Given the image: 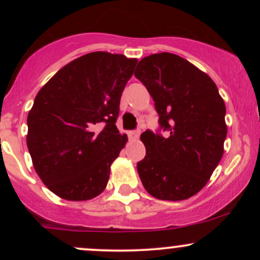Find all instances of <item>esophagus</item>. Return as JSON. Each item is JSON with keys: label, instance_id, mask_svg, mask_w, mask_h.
Wrapping results in <instances>:
<instances>
[{"label": "esophagus", "instance_id": "esophagus-1", "mask_svg": "<svg viewBox=\"0 0 260 260\" xmlns=\"http://www.w3.org/2000/svg\"><path fill=\"white\" fill-rule=\"evenodd\" d=\"M139 131H131V132H128V138L131 140H137L139 138Z\"/></svg>", "mask_w": 260, "mask_h": 260}]
</instances>
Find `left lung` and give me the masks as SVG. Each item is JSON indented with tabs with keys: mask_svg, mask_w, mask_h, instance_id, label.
Returning <instances> with one entry per match:
<instances>
[{
	"mask_svg": "<svg viewBox=\"0 0 260 260\" xmlns=\"http://www.w3.org/2000/svg\"><path fill=\"white\" fill-rule=\"evenodd\" d=\"M155 101L169 136L145 131V157L137 164L147 192L161 201L190 198L210 180L223 154L226 107L213 79L170 52L140 59L134 72Z\"/></svg>",
	"mask_w": 260,
	"mask_h": 260,
	"instance_id": "8db88e82",
	"label": "left lung"
}]
</instances>
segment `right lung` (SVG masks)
<instances>
[{"instance_id":"obj_1","label":"right lung","mask_w":260,"mask_h":260,"mask_svg":"<svg viewBox=\"0 0 260 260\" xmlns=\"http://www.w3.org/2000/svg\"><path fill=\"white\" fill-rule=\"evenodd\" d=\"M138 59L90 52L62 67L35 96L26 145L44 184L66 201L104 192L127 143L116 127L124 86Z\"/></svg>"}]
</instances>
